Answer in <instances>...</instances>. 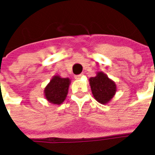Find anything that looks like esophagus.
Listing matches in <instances>:
<instances>
[{"label":"esophagus","mask_w":155,"mask_h":155,"mask_svg":"<svg viewBox=\"0 0 155 155\" xmlns=\"http://www.w3.org/2000/svg\"><path fill=\"white\" fill-rule=\"evenodd\" d=\"M82 77H83V74H78V75H75V76H74V78H75L76 80H80V79H81Z\"/></svg>","instance_id":"obj_1"}]
</instances>
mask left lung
Returning <instances> with one entry per match:
<instances>
[{"instance_id":"left-lung-1","label":"left lung","mask_w":155,"mask_h":155,"mask_svg":"<svg viewBox=\"0 0 155 155\" xmlns=\"http://www.w3.org/2000/svg\"><path fill=\"white\" fill-rule=\"evenodd\" d=\"M91 91L94 98L102 104L109 103L117 91L115 82L108 77L104 72H97L94 77L89 79Z\"/></svg>"}]
</instances>
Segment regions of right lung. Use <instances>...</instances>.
Segmentation results:
<instances>
[{"mask_svg": "<svg viewBox=\"0 0 155 155\" xmlns=\"http://www.w3.org/2000/svg\"><path fill=\"white\" fill-rule=\"evenodd\" d=\"M71 82L69 78L54 75L45 88V98L51 104L60 105L66 99Z\"/></svg>", "mask_w": 155, "mask_h": 155, "instance_id": "obj_1", "label": "right lung"}]
</instances>
